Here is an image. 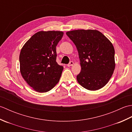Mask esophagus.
I'll return each instance as SVG.
<instances>
[{
    "label": "esophagus",
    "mask_w": 132,
    "mask_h": 132,
    "mask_svg": "<svg viewBox=\"0 0 132 132\" xmlns=\"http://www.w3.org/2000/svg\"><path fill=\"white\" fill-rule=\"evenodd\" d=\"M73 64H74V62H72V61H70V63H69L67 66H68V67H70V66H72V65H73Z\"/></svg>",
    "instance_id": "1"
}]
</instances>
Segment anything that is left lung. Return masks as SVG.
Returning a JSON list of instances; mask_svg holds the SVG:
<instances>
[{"label": "left lung", "instance_id": "left-lung-1", "mask_svg": "<svg viewBox=\"0 0 132 132\" xmlns=\"http://www.w3.org/2000/svg\"><path fill=\"white\" fill-rule=\"evenodd\" d=\"M66 35L79 54L81 71L77 76L78 83L91 91L103 87L115 68L112 44L96 30H75L67 32Z\"/></svg>", "mask_w": 132, "mask_h": 132}]
</instances>
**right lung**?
<instances>
[{"label":"right lung","instance_id":"obj_1","mask_svg":"<svg viewBox=\"0 0 132 132\" xmlns=\"http://www.w3.org/2000/svg\"><path fill=\"white\" fill-rule=\"evenodd\" d=\"M61 31H40L24 44L19 56L20 72L35 91H50L60 80L63 67L56 62V46L63 37Z\"/></svg>","mask_w":132,"mask_h":132}]
</instances>
